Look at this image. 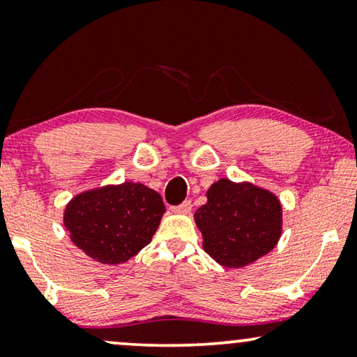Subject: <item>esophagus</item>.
Masks as SVG:
<instances>
[{
	"label": "esophagus",
	"instance_id": "obj_1",
	"mask_svg": "<svg viewBox=\"0 0 357 357\" xmlns=\"http://www.w3.org/2000/svg\"><path fill=\"white\" fill-rule=\"evenodd\" d=\"M192 211V202L187 199V202H183L182 204H178V206H172V213H177V214H188Z\"/></svg>",
	"mask_w": 357,
	"mask_h": 357
}]
</instances>
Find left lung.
Segmentation results:
<instances>
[{"mask_svg": "<svg viewBox=\"0 0 357 357\" xmlns=\"http://www.w3.org/2000/svg\"><path fill=\"white\" fill-rule=\"evenodd\" d=\"M208 202L195 213L203 248L226 268H242L276 247L282 231V208L276 195L248 182L221 178L206 192Z\"/></svg>", "mask_w": 357, "mask_h": 357, "instance_id": "1", "label": "left lung"}]
</instances>
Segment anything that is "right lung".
Wrapping results in <instances>:
<instances>
[{"instance_id": "add662e5", "label": "right lung", "mask_w": 357, "mask_h": 357, "mask_svg": "<svg viewBox=\"0 0 357 357\" xmlns=\"http://www.w3.org/2000/svg\"><path fill=\"white\" fill-rule=\"evenodd\" d=\"M165 213L162 198L143 183L87 190L65 208L73 243L104 265H120L148 245Z\"/></svg>"}]
</instances>
